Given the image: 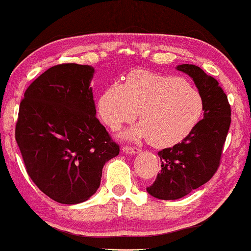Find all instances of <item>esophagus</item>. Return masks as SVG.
Masks as SVG:
<instances>
[{
  "instance_id": "34e87169",
  "label": "esophagus",
  "mask_w": 251,
  "mask_h": 251,
  "mask_svg": "<svg viewBox=\"0 0 251 251\" xmlns=\"http://www.w3.org/2000/svg\"><path fill=\"white\" fill-rule=\"evenodd\" d=\"M122 151H123V153L126 155H135V154L140 153V150L136 149V147H129V146H124L122 149Z\"/></svg>"
}]
</instances>
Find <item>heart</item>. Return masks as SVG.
<instances>
[{
    "instance_id": "b5f03b06",
    "label": "heart",
    "mask_w": 251,
    "mask_h": 251,
    "mask_svg": "<svg viewBox=\"0 0 251 251\" xmlns=\"http://www.w3.org/2000/svg\"><path fill=\"white\" fill-rule=\"evenodd\" d=\"M141 125L123 132L128 140L149 138L157 149L181 143L192 133L203 113L200 93L185 80L145 70L127 75L126 83L114 82L99 97L98 114L111 129L135 121Z\"/></svg>"
}]
</instances>
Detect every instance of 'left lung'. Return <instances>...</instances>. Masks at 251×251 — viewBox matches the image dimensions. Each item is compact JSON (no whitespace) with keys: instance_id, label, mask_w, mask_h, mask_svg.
I'll return each instance as SVG.
<instances>
[{"instance_id":"left-lung-1","label":"left lung","mask_w":251,"mask_h":251,"mask_svg":"<svg viewBox=\"0 0 251 251\" xmlns=\"http://www.w3.org/2000/svg\"><path fill=\"white\" fill-rule=\"evenodd\" d=\"M176 70L190 75L197 86L203 99V119L185 140L157 153L162 170L146 191L160 200L181 199L213 176L231 123L228 97L216 79L188 63Z\"/></svg>"}]
</instances>
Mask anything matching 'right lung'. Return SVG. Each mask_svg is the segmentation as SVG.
<instances>
[{"mask_svg": "<svg viewBox=\"0 0 251 251\" xmlns=\"http://www.w3.org/2000/svg\"><path fill=\"white\" fill-rule=\"evenodd\" d=\"M94 67L58 65L27 87L15 140L26 172L52 200L77 204L96 193L105 163L119 147L96 117Z\"/></svg>", "mask_w": 251, "mask_h": 251, "instance_id": "right-lung-1", "label": "right lung"}]
</instances>
